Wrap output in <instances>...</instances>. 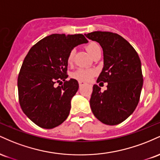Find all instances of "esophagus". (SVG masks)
Instances as JSON below:
<instances>
[{
    "mask_svg": "<svg viewBox=\"0 0 160 160\" xmlns=\"http://www.w3.org/2000/svg\"><path fill=\"white\" fill-rule=\"evenodd\" d=\"M86 82H83V81H79V85H80V86H82L83 85H85Z\"/></svg>",
    "mask_w": 160,
    "mask_h": 160,
    "instance_id": "34e87169",
    "label": "esophagus"
}]
</instances>
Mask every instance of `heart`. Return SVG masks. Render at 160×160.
Returning <instances> with one entry per match:
<instances>
[{"mask_svg":"<svg viewBox=\"0 0 160 160\" xmlns=\"http://www.w3.org/2000/svg\"><path fill=\"white\" fill-rule=\"evenodd\" d=\"M86 49L87 52L91 55L92 56H94L98 52H101V47L98 43L95 42H90L86 46ZM74 56V50H71L69 52L68 56V62L71 63L73 62V58ZM95 74V71L94 69L90 68H78V70L74 71L71 74L72 78L78 80H82V81H88L92 78V77Z\"/></svg>","mask_w":160,"mask_h":160,"instance_id":"heart-1","label":"heart"}]
</instances>
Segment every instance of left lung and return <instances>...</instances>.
I'll use <instances>...</instances> for the list:
<instances>
[{"mask_svg": "<svg viewBox=\"0 0 160 160\" xmlns=\"http://www.w3.org/2000/svg\"><path fill=\"white\" fill-rule=\"evenodd\" d=\"M85 36L98 42L103 49L104 67L97 82H108L103 92L98 85L93 86L89 101L92 111L104 124L121 123L133 113L140 99L143 86L140 58L132 46L115 33L94 32Z\"/></svg>", "mask_w": 160, "mask_h": 160, "instance_id": "1", "label": "left lung"}]
</instances>
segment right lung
Returning a JSON list of instances; mask_svg holds the SVG:
<instances>
[{"label": "right lung", "mask_w": 160, "mask_h": 160, "mask_svg": "<svg viewBox=\"0 0 160 160\" xmlns=\"http://www.w3.org/2000/svg\"><path fill=\"white\" fill-rule=\"evenodd\" d=\"M86 43L81 34H53L38 41L25 56L18 77L19 104L40 127L53 128L68 117L79 84L74 79L66 80L68 56L75 47ZM62 82V87L54 86Z\"/></svg>", "instance_id": "right-lung-1"}]
</instances>
